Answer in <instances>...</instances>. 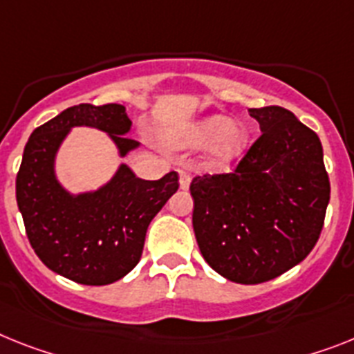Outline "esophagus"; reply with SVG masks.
Segmentation results:
<instances>
[{
  "mask_svg": "<svg viewBox=\"0 0 354 354\" xmlns=\"http://www.w3.org/2000/svg\"><path fill=\"white\" fill-rule=\"evenodd\" d=\"M189 185H191V174L187 171H180V187L189 189Z\"/></svg>",
  "mask_w": 354,
  "mask_h": 354,
  "instance_id": "1",
  "label": "esophagus"
}]
</instances>
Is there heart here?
<instances>
[{
    "mask_svg": "<svg viewBox=\"0 0 354 354\" xmlns=\"http://www.w3.org/2000/svg\"><path fill=\"white\" fill-rule=\"evenodd\" d=\"M246 140L248 133L241 124H230L227 117L214 115L194 124L182 138V144L194 147L212 144V162L223 167L245 151Z\"/></svg>",
    "mask_w": 354,
    "mask_h": 354,
    "instance_id": "obj_1",
    "label": "heart"
}]
</instances>
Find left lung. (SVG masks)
Instances as JSON below:
<instances>
[{
  "label": "left lung",
  "mask_w": 354,
  "mask_h": 354,
  "mask_svg": "<svg viewBox=\"0 0 354 354\" xmlns=\"http://www.w3.org/2000/svg\"><path fill=\"white\" fill-rule=\"evenodd\" d=\"M261 136L230 172L192 178L203 259L239 284L283 275L319 241L329 176L317 133L281 106L248 109Z\"/></svg>",
  "instance_id": "1"
}]
</instances>
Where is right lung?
<instances>
[{
    "mask_svg": "<svg viewBox=\"0 0 354 354\" xmlns=\"http://www.w3.org/2000/svg\"><path fill=\"white\" fill-rule=\"evenodd\" d=\"M73 126L109 133L122 154L138 145L126 136L131 120L120 104L64 109L26 142L16 178L17 207L44 266L79 284L104 286L138 264L151 219L178 191V172L147 182L122 165L104 189L73 198L53 176L55 151Z\"/></svg>",
    "mask_w": 354,
    "mask_h": 354,
    "instance_id": "1",
    "label": "right lung"
}]
</instances>
